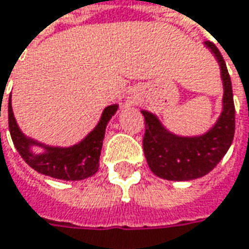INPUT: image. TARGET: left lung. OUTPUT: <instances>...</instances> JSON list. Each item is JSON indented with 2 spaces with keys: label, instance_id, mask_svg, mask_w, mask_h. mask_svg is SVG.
Wrapping results in <instances>:
<instances>
[{
  "label": "left lung",
  "instance_id": "left-lung-1",
  "mask_svg": "<svg viewBox=\"0 0 249 249\" xmlns=\"http://www.w3.org/2000/svg\"><path fill=\"white\" fill-rule=\"evenodd\" d=\"M220 68L223 83L222 113L211 129L199 136H177L162 124L158 116L141 110L145 119L142 147L149 169L165 180L187 181L208 175L229 151L235 129V109L231 80L225 59L215 44L205 41Z\"/></svg>",
  "mask_w": 249,
  "mask_h": 249
}]
</instances>
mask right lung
<instances>
[{
  "mask_svg": "<svg viewBox=\"0 0 249 249\" xmlns=\"http://www.w3.org/2000/svg\"><path fill=\"white\" fill-rule=\"evenodd\" d=\"M118 108H119L118 104H112L107 107L101 115L98 124L80 142L71 147H51L24 136L16 123L12 105H11V98H9V104H8L9 131L15 147L20 154V157L29 166L33 167L38 173L59 180H68V181L83 180L95 175L98 170L105 129L107 124L109 123L110 118L116 113ZM33 146H40L43 151L41 153H34Z\"/></svg>",
  "mask_w": 249,
  "mask_h": 249,
  "instance_id": "right-lung-1",
  "label": "right lung"
}]
</instances>
